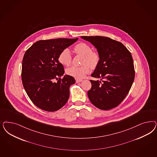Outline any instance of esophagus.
Returning <instances> with one entry per match:
<instances>
[{"mask_svg":"<svg viewBox=\"0 0 157 157\" xmlns=\"http://www.w3.org/2000/svg\"><path fill=\"white\" fill-rule=\"evenodd\" d=\"M82 81V79H76V82L77 83L80 82H81Z\"/></svg>","mask_w":157,"mask_h":157,"instance_id":"obj_1","label":"esophagus"}]
</instances>
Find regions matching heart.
I'll use <instances>...</instances> for the list:
<instances>
[{"mask_svg":"<svg viewBox=\"0 0 157 157\" xmlns=\"http://www.w3.org/2000/svg\"><path fill=\"white\" fill-rule=\"evenodd\" d=\"M75 53L83 56L80 66H71L66 70L68 75L75 77L76 78H81L89 73L90 67L92 69H95L99 65L101 56L96 51L92 50V48L89 44L84 42L77 43L73 47ZM58 61L63 66H69L71 62V52L68 49H65L60 53L58 56Z\"/></svg>","mask_w":157,"mask_h":157,"instance_id":"1","label":"heart"}]
</instances>
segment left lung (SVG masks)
Listing matches in <instances>:
<instances>
[{"mask_svg":"<svg viewBox=\"0 0 157 157\" xmlns=\"http://www.w3.org/2000/svg\"><path fill=\"white\" fill-rule=\"evenodd\" d=\"M97 48L101 60L91 76L88 96L97 108L107 110L118 106L125 98L135 79V71L130 51L121 42L103 36H81Z\"/></svg>","mask_w":157,"mask_h":157,"instance_id":"8db88e82","label":"left lung"}]
</instances>
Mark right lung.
Listing matches in <instances>:
<instances>
[{"instance_id": "right-lung-1", "label": "right lung", "mask_w": 157, "mask_h": 157, "mask_svg": "<svg viewBox=\"0 0 157 157\" xmlns=\"http://www.w3.org/2000/svg\"><path fill=\"white\" fill-rule=\"evenodd\" d=\"M78 40L56 39L37 41L25 52L21 78L27 95L36 106L47 111L58 110L69 98L73 77L63 75V66L58 61L60 53Z\"/></svg>"}]
</instances>
